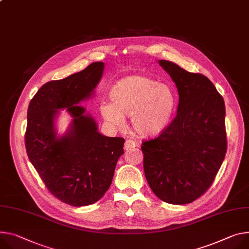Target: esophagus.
<instances>
[{
  "label": "esophagus",
  "instance_id": "1",
  "mask_svg": "<svg viewBox=\"0 0 249 249\" xmlns=\"http://www.w3.org/2000/svg\"><path fill=\"white\" fill-rule=\"evenodd\" d=\"M137 146H138V144L135 142V141H133V140H126L125 145H124V149L125 150H130V149H133V148L137 147Z\"/></svg>",
  "mask_w": 249,
  "mask_h": 249
}]
</instances>
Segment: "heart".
<instances>
[{"label": "heart", "instance_id": "obj_1", "mask_svg": "<svg viewBox=\"0 0 249 249\" xmlns=\"http://www.w3.org/2000/svg\"><path fill=\"white\" fill-rule=\"evenodd\" d=\"M111 103H102L100 112L113 127L124 125L131 116V125L141 137H153L163 132L175 110L176 98L172 89L142 75L125 77L113 86Z\"/></svg>", "mask_w": 249, "mask_h": 249}]
</instances>
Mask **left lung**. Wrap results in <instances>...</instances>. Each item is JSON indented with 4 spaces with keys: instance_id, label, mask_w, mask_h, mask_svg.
Here are the masks:
<instances>
[{
    "instance_id": "obj_1",
    "label": "left lung",
    "mask_w": 249,
    "mask_h": 249,
    "mask_svg": "<svg viewBox=\"0 0 249 249\" xmlns=\"http://www.w3.org/2000/svg\"><path fill=\"white\" fill-rule=\"evenodd\" d=\"M159 63L178 92L174 120L158 137L142 142L144 172L153 193L172 205H186L213 185L228 149L225 106L205 75L169 60Z\"/></svg>"
}]
</instances>
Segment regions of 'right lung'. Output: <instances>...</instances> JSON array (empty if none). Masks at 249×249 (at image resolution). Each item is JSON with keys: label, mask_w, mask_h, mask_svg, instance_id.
<instances>
[{"label": "right lung", "mask_w": 249, "mask_h": 249, "mask_svg": "<svg viewBox=\"0 0 249 249\" xmlns=\"http://www.w3.org/2000/svg\"><path fill=\"white\" fill-rule=\"evenodd\" d=\"M103 70V62H93L64 79L47 82L28 108L25 144L29 159L52 195L73 207L92 205L104 196L124 153V138L103 136L94 119L76 105L92 94ZM64 107L74 121L57 139L54 117Z\"/></svg>", "instance_id": "obj_1"}]
</instances>
